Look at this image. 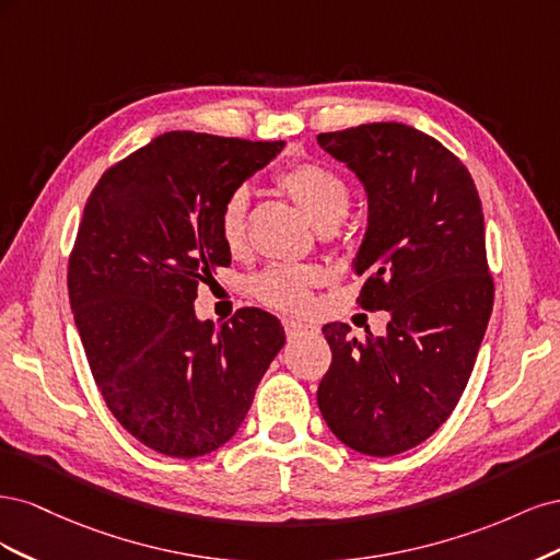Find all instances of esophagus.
<instances>
[{
	"label": "esophagus",
	"mask_w": 560,
	"mask_h": 560,
	"mask_svg": "<svg viewBox=\"0 0 560 560\" xmlns=\"http://www.w3.org/2000/svg\"><path fill=\"white\" fill-rule=\"evenodd\" d=\"M319 329L315 325H306L299 319H284V334L287 338H301V336H315Z\"/></svg>",
	"instance_id": "1"
}]
</instances>
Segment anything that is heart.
Returning <instances> with one entry per match:
<instances>
[{
	"label": "heart",
	"mask_w": 560,
	"mask_h": 560,
	"mask_svg": "<svg viewBox=\"0 0 560 560\" xmlns=\"http://www.w3.org/2000/svg\"><path fill=\"white\" fill-rule=\"evenodd\" d=\"M276 186L296 202V208L306 214L319 231L334 229L350 210L352 189L346 177L331 167L303 161L284 167L276 175ZM247 214L249 194L247 189H233L219 208L217 231L219 241L231 254H238L247 245ZM315 273L303 266H270L252 282V292L261 303L278 311H301L308 306L311 287Z\"/></svg>",
	"instance_id": "1"
}]
</instances>
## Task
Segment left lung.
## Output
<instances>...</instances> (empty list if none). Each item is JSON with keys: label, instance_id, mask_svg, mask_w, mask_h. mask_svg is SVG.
<instances>
[{"label": "left lung", "instance_id": "left-lung-1", "mask_svg": "<svg viewBox=\"0 0 560 560\" xmlns=\"http://www.w3.org/2000/svg\"><path fill=\"white\" fill-rule=\"evenodd\" d=\"M317 144L360 177L369 229L354 257L364 311L383 336L322 327L331 366L317 406L352 451L387 457L425 442L460 401L493 311L481 198L463 161L406 124L319 132Z\"/></svg>", "mask_w": 560, "mask_h": 560}]
</instances>
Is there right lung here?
Listing matches in <instances>:
<instances>
[{"mask_svg":"<svg viewBox=\"0 0 560 560\" xmlns=\"http://www.w3.org/2000/svg\"><path fill=\"white\" fill-rule=\"evenodd\" d=\"M284 142L163 132L114 163L83 208L67 290L91 374L112 416L171 457L224 446L284 346L280 319L241 308L200 322L198 284L231 264L224 198Z\"/></svg>","mask_w":560,"mask_h":560,"instance_id":"right-lung-1","label":"right lung"}]
</instances>
